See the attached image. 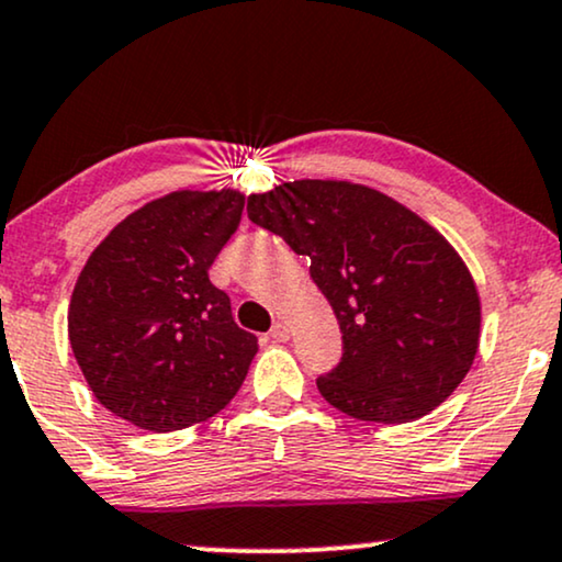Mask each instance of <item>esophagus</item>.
Returning <instances> with one entry per match:
<instances>
[{
  "mask_svg": "<svg viewBox=\"0 0 562 562\" xmlns=\"http://www.w3.org/2000/svg\"><path fill=\"white\" fill-rule=\"evenodd\" d=\"M270 336H273V341L286 344V341H289V336H292V330H289V323H283V321L276 323V325H273V330H270Z\"/></svg>",
  "mask_w": 562,
  "mask_h": 562,
  "instance_id": "esophagus-1",
  "label": "esophagus"
}]
</instances>
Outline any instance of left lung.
Returning a JSON list of instances; mask_svg holds the SVG:
<instances>
[{
    "label": "left lung",
    "instance_id": "8db88e82",
    "mask_svg": "<svg viewBox=\"0 0 562 562\" xmlns=\"http://www.w3.org/2000/svg\"><path fill=\"white\" fill-rule=\"evenodd\" d=\"M247 216L310 258L344 357L317 391L351 419L404 425L438 408L480 349L467 262L425 218L372 187L294 179L247 198Z\"/></svg>",
    "mask_w": 562,
    "mask_h": 562
}]
</instances>
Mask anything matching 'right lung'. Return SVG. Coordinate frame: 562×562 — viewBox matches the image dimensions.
Here are the masks:
<instances>
[{"instance_id": "add662e5", "label": "right lung", "mask_w": 562, "mask_h": 562, "mask_svg": "<svg viewBox=\"0 0 562 562\" xmlns=\"http://www.w3.org/2000/svg\"><path fill=\"white\" fill-rule=\"evenodd\" d=\"M241 207L228 187L169 192L120 221L82 266L69 344L95 401L130 425H200L245 383L258 338L207 279Z\"/></svg>"}]
</instances>
